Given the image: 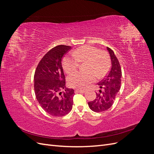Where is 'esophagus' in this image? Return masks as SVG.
Segmentation results:
<instances>
[{"instance_id":"obj_1","label":"esophagus","mask_w":154,"mask_h":154,"mask_svg":"<svg viewBox=\"0 0 154 154\" xmlns=\"http://www.w3.org/2000/svg\"><path fill=\"white\" fill-rule=\"evenodd\" d=\"M85 92V90L84 89H76L75 90V92L76 93H83V92Z\"/></svg>"}]
</instances>
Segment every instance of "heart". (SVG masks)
Listing matches in <instances>:
<instances>
[{
	"instance_id": "1",
	"label": "heart",
	"mask_w": 154,
	"mask_h": 154,
	"mask_svg": "<svg viewBox=\"0 0 154 154\" xmlns=\"http://www.w3.org/2000/svg\"><path fill=\"white\" fill-rule=\"evenodd\" d=\"M72 56H66L62 67L67 74H71L79 67L80 62H85L86 72H77L68 77L69 85L76 88H85L96 80L101 78L109 71L110 62L108 54L92 45H85L72 51Z\"/></svg>"
}]
</instances>
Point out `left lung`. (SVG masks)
Here are the masks:
<instances>
[{
    "instance_id": "obj_1",
    "label": "left lung",
    "mask_w": 154,
    "mask_h": 154,
    "mask_svg": "<svg viewBox=\"0 0 154 154\" xmlns=\"http://www.w3.org/2000/svg\"><path fill=\"white\" fill-rule=\"evenodd\" d=\"M111 60V67L106 76L97 83L100 90L96 92L95 100L88 103L90 109L96 112L109 109L113 105L116 96L122 84V68L114 51L107 47Z\"/></svg>"
}]
</instances>
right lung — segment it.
I'll list each match as a JSON object with an SVG mask.
<instances>
[{
	"instance_id": "1",
	"label": "right lung",
	"mask_w": 154,
	"mask_h": 154,
	"mask_svg": "<svg viewBox=\"0 0 154 154\" xmlns=\"http://www.w3.org/2000/svg\"><path fill=\"white\" fill-rule=\"evenodd\" d=\"M71 46L59 45L49 50L41 59L34 75V89L39 104L53 116H63L72 108L74 91L66 85L62 66L64 55ZM64 88L65 91H60Z\"/></svg>"
}]
</instances>
